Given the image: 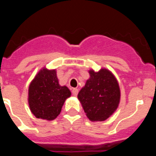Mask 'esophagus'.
Here are the masks:
<instances>
[{"mask_svg": "<svg viewBox=\"0 0 156 156\" xmlns=\"http://www.w3.org/2000/svg\"><path fill=\"white\" fill-rule=\"evenodd\" d=\"M78 89H76V88H73V90H72V94H73V95H74V96H76L77 94H78Z\"/></svg>", "mask_w": 156, "mask_h": 156, "instance_id": "esophagus-1", "label": "esophagus"}]
</instances>
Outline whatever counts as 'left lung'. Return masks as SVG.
I'll return each instance as SVG.
<instances>
[{"label":"left lung","mask_w":156,"mask_h":156,"mask_svg":"<svg viewBox=\"0 0 156 156\" xmlns=\"http://www.w3.org/2000/svg\"><path fill=\"white\" fill-rule=\"evenodd\" d=\"M90 79L78 94L87 116L91 121H104L116 109L120 99L119 84L111 72L102 69L89 71Z\"/></svg>","instance_id":"left-lung-1"}]
</instances>
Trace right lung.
<instances>
[{"label": "right lung", "mask_w": 156, "mask_h": 156, "mask_svg": "<svg viewBox=\"0 0 156 156\" xmlns=\"http://www.w3.org/2000/svg\"><path fill=\"white\" fill-rule=\"evenodd\" d=\"M71 92L66 86H60L55 70L43 69L29 87V105L37 118L53 120L60 114L65 101Z\"/></svg>", "instance_id": "1"}]
</instances>
